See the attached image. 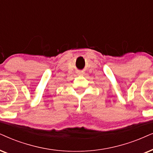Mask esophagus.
Masks as SVG:
<instances>
[{"mask_svg":"<svg viewBox=\"0 0 153 153\" xmlns=\"http://www.w3.org/2000/svg\"><path fill=\"white\" fill-rule=\"evenodd\" d=\"M77 74H78V75H82L83 73H82V72H78L77 73Z\"/></svg>","mask_w":153,"mask_h":153,"instance_id":"34e87169","label":"esophagus"}]
</instances>
